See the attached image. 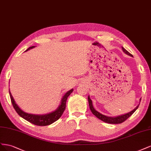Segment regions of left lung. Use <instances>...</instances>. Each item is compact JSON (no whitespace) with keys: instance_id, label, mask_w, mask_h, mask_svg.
<instances>
[{"instance_id":"1","label":"left lung","mask_w":151,"mask_h":151,"mask_svg":"<svg viewBox=\"0 0 151 151\" xmlns=\"http://www.w3.org/2000/svg\"><path fill=\"white\" fill-rule=\"evenodd\" d=\"M122 49L123 51L124 52V53H125L126 55L133 57V56L131 55L129 52H128L127 50H126L125 48H124L123 47H122ZM140 100L141 99H140ZM88 100L90 109L91 111L92 114H93L94 115H95L97 118L99 119L101 121L105 122H106V123L113 124H121V123L124 122L125 120H127L129 117V116H130L135 112V111L138 109L139 106V104L134 110H132V111H130V112H129V113H127V114H124V115L116 116H115V117H114V116H113V117H111V116H106V115L101 114L100 112H99L98 111L96 110L93 107V104H92V101L90 99L89 95L88 96Z\"/></svg>"}]
</instances>
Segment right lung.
I'll use <instances>...</instances> for the list:
<instances>
[{
  "instance_id": "right-lung-1",
  "label": "right lung",
  "mask_w": 151,
  "mask_h": 151,
  "mask_svg": "<svg viewBox=\"0 0 151 151\" xmlns=\"http://www.w3.org/2000/svg\"><path fill=\"white\" fill-rule=\"evenodd\" d=\"M35 47L36 46H34L29 47L27 50H26V51L32 49V48ZM73 91V88H72L66 92L64 95V96L62 97L60 105L58 106V107L55 111L44 115H36L25 112V111H24L22 109H21V108L17 105V104H16V101L14 100L13 96L11 93L10 90H9V95H10L12 104L19 115H20L22 118L26 120L28 122H31L32 124L39 126H46L54 123L55 122H56L61 117L66 109V103L68 97L69 95L72 93Z\"/></svg>"
}]
</instances>
